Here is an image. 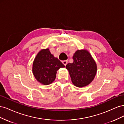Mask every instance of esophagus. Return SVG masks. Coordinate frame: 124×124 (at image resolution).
Instances as JSON below:
<instances>
[{"instance_id":"esophagus-1","label":"esophagus","mask_w":124,"mask_h":124,"mask_svg":"<svg viewBox=\"0 0 124 124\" xmlns=\"http://www.w3.org/2000/svg\"><path fill=\"white\" fill-rule=\"evenodd\" d=\"M62 63L65 66H66V65L67 64V63H68V61H63L62 62Z\"/></svg>"}]
</instances>
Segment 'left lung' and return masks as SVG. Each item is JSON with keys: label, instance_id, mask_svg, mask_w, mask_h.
<instances>
[{"label": "left lung", "instance_id": "8db88e82", "mask_svg": "<svg viewBox=\"0 0 124 124\" xmlns=\"http://www.w3.org/2000/svg\"><path fill=\"white\" fill-rule=\"evenodd\" d=\"M73 62L66 66L69 71L72 83L78 87L89 84L97 72V65L89 52L78 50L73 56Z\"/></svg>", "mask_w": 124, "mask_h": 124}]
</instances>
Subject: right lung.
I'll use <instances>...</instances> for the list:
<instances>
[{
	"label": "right lung",
	"instance_id": "1",
	"mask_svg": "<svg viewBox=\"0 0 124 124\" xmlns=\"http://www.w3.org/2000/svg\"><path fill=\"white\" fill-rule=\"evenodd\" d=\"M65 67L62 62L54 57L48 48L41 50L35 57L32 65V73L36 79L43 85L54 82L57 71Z\"/></svg>",
	"mask_w": 124,
	"mask_h": 124
}]
</instances>
